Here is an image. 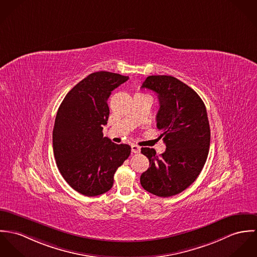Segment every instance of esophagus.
Masks as SVG:
<instances>
[{
  "label": "esophagus",
  "mask_w": 257,
  "mask_h": 257,
  "mask_svg": "<svg viewBox=\"0 0 257 257\" xmlns=\"http://www.w3.org/2000/svg\"><path fill=\"white\" fill-rule=\"evenodd\" d=\"M131 150H132V153L138 154V153H140L141 148H140L138 145H132V146H131Z\"/></svg>",
  "instance_id": "34e87169"
}]
</instances>
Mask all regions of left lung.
Returning <instances> with one entry per match:
<instances>
[{
	"instance_id": "1",
	"label": "left lung",
	"mask_w": 257,
	"mask_h": 257,
	"mask_svg": "<svg viewBox=\"0 0 257 257\" xmlns=\"http://www.w3.org/2000/svg\"><path fill=\"white\" fill-rule=\"evenodd\" d=\"M142 88L158 94L157 127L167 150L158 156L154 149H141L150 168L140 182L154 195L171 197L191 185L206 163L211 139L206 107L195 90L171 76H150Z\"/></svg>"
}]
</instances>
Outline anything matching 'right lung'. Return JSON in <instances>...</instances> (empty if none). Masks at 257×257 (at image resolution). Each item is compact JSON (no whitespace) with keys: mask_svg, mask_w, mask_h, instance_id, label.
<instances>
[{"mask_svg":"<svg viewBox=\"0 0 257 257\" xmlns=\"http://www.w3.org/2000/svg\"><path fill=\"white\" fill-rule=\"evenodd\" d=\"M129 77L100 71L88 75L63 99L53 128V152L67 183L86 196L111 189L116 170L128 159L131 147L103 137L111 91Z\"/></svg>","mask_w":257,"mask_h":257,"instance_id":"obj_1","label":"right lung"}]
</instances>
